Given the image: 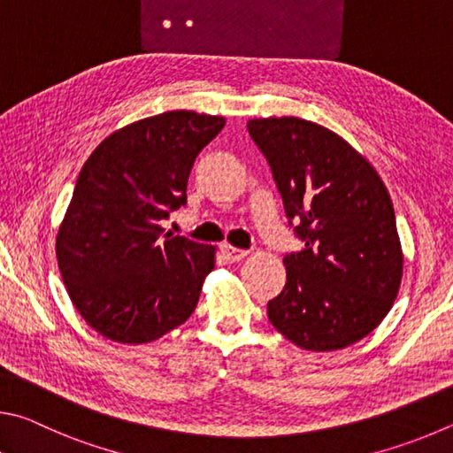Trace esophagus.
Instances as JSON below:
<instances>
[{"label": "esophagus", "instance_id": "1", "mask_svg": "<svg viewBox=\"0 0 453 453\" xmlns=\"http://www.w3.org/2000/svg\"><path fill=\"white\" fill-rule=\"evenodd\" d=\"M222 252H225L226 260H231V263H241V260L249 257V250L234 249V247H231V244H225V247H222Z\"/></svg>", "mask_w": 453, "mask_h": 453}]
</instances>
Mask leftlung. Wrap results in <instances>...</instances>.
I'll list each match as a JSON object with an SVG mask.
<instances>
[{
	"mask_svg": "<svg viewBox=\"0 0 453 453\" xmlns=\"http://www.w3.org/2000/svg\"><path fill=\"white\" fill-rule=\"evenodd\" d=\"M247 127L304 241L284 258L287 284L268 303V320L303 350H342L386 319L400 292L390 193L368 158L326 127L288 115Z\"/></svg>",
	"mask_w": 453,
	"mask_h": 453,
	"instance_id": "8db88e82",
	"label": "left lung"
}]
</instances>
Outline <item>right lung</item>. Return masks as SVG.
Segmentation results:
<instances>
[{"instance_id": "right-lung-1", "label": "right lung", "mask_w": 453, "mask_h": 453, "mask_svg": "<svg viewBox=\"0 0 453 453\" xmlns=\"http://www.w3.org/2000/svg\"><path fill=\"white\" fill-rule=\"evenodd\" d=\"M225 123L166 111L113 131L85 161L55 255L71 303L103 338L147 344L195 312L217 247L163 234L161 220L185 204L195 158Z\"/></svg>"}]
</instances>
